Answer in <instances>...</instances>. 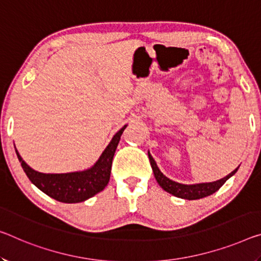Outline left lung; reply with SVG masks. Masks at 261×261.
<instances>
[{
    "instance_id": "obj_1",
    "label": "left lung",
    "mask_w": 261,
    "mask_h": 261,
    "mask_svg": "<svg viewBox=\"0 0 261 261\" xmlns=\"http://www.w3.org/2000/svg\"><path fill=\"white\" fill-rule=\"evenodd\" d=\"M148 158H150L153 174H154L156 182L159 184L160 187L163 188L165 192L172 194V195H174L176 197L184 198V200H198V198H203L205 196L212 195V194L217 192V190L225 184L226 180H229L231 176L234 175V173L237 172L239 168L238 166L234 171L231 172L230 174H227L221 180L214 181V182L185 185V184L175 182V181L171 180L169 177L165 175L164 173L159 169L158 165H156L154 159H153V156L150 154V152H148Z\"/></svg>"
}]
</instances>
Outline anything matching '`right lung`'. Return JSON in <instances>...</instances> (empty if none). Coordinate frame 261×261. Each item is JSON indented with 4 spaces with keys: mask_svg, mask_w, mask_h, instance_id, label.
Masks as SVG:
<instances>
[{
    "mask_svg": "<svg viewBox=\"0 0 261 261\" xmlns=\"http://www.w3.org/2000/svg\"><path fill=\"white\" fill-rule=\"evenodd\" d=\"M126 126L127 125H124L121 130L116 132L96 163L84 171L40 173L29 166L17 150H16V154L25 174L37 188L49 197L63 203H79L102 192L108 185L114 154Z\"/></svg>",
    "mask_w": 261,
    "mask_h": 261,
    "instance_id": "obj_1",
    "label": "right lung"
}]
</instances>
